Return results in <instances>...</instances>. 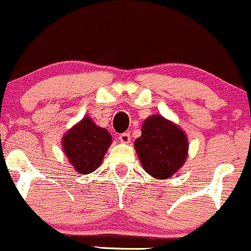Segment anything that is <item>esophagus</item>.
<instances>
[{
	"label": "esophagus",
	"instance_id": "esophagus-1",
	"mask_svg": "<svg viewBox=\"0 0 251 251\" xmlns=\"http://www.w3.org/2000/svg\"><path fill=\"white\" fill-rule=\"evenodd\" d=\"M118 139H120V141L122 144H128L130 141V135H129V133H123L121 134Z\"/></svg>",
	"mask_w": 251,
	"mask_h": 251
}]
</instances>
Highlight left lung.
Returning <instances> with one entry per match:
<instances>
[{"label":"left lung","mask_w":251,"mask_h":251,"mask_svg":"<svg viewBox=\"0 0 251 251\" xmlns=\"http://www.w3.org/2000/svg\"><path fill=\"white\" fill-rule=\"evenodd\" d=\"M134 149L146 173L156 179H168L187 161L189 143L179 126L163 116L152 115L143 122Z\"/></svg>","instance_id":"left-lung-1"}]
</instances>
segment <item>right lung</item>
<instances>
[{"instance_id":"add662e5","label":"right lung","mask_w":251,"mask_h":251,"mask_svg":"<svg viewBox=\"0 0 251 251\" xmlns=\"http://www.w3.org/2000/svg\"><path fill=\"white\" fill-rule=\"evenodd\" d=\"M61 143L62 150L75 172L88 175L100 167L112 144V136L105 128L96 126L90 117L84 116L62 136Z\"/></svg>"}]
</instances>
